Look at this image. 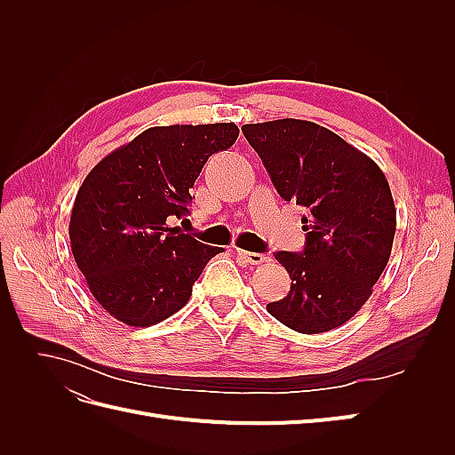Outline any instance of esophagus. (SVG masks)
<instances>
[{
    "instance_id": "esophagus-1",
    "label": "esophagus",
    "mask_w": 455,
    "mask_h": 455,
    "mask_svg": "<svg viewBox=\"0 0 455 455\" xmlns=\"http://www.w3.org/2000/svg\"><path fill=\"white\" fill-rule=\"evenodd\" d=\"M237 256L243 258L246 264H251V266H259V264H264V261L267 259V256H264V254L246 252V251H241V249H237Z\"/></svg>"
}]
</instances>
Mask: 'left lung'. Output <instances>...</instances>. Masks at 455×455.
I'll return each instance as SVG.
<instances>
[{
    "label": "left lung",
    "instance_id": "obj_1",
    "mask_svg": "<svg viewBox=\"0 0 455 455\" xmlns=\"http://www.w3.org/2000/svg\"><path fill=\"white\" fill-rule=\"evenodd\" d=\"M284 201L306 211L304 252H277L291 292L267 313L299 334H321L356 315L387 266L396 209L383 171L336 132L304 119L243 125Z\"/></svg>",
    "mask_w": 455,
    "mask_h": 455
}]
</instances>
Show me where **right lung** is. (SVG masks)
Masks as SVG:
<instances>
[{"label": "right lung", "instance_id": "right-lung-1", "mask_svg": "<svg viewBox=\"0 0 455 455\" xmlns=\"http://www.w3.org/2000/svg\"><path fill=\"white\" fill-rule=\"evenodd\" d=\"M235 123L151 127L114 149L81 184L70 244L94 299L129 326L182 309L218 246L169 226L189 211L206 159L235 144Z\"/></svg>", "mask_w": 455, "mask_h": 455}]
</instances>
